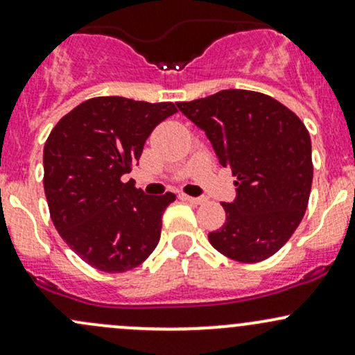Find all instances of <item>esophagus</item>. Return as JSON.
<instances>
[{
  "label": "esophagus",
  "instance_id": "obj_1",
  "mask_svg": "<svg viewBox=\"0 0 355 355\" xmlns=\"http://www.w3.org/2000/svg\"><path fill=\"white\" fill-rule=\"evenodd\" d=\"M184 200H186V201H189V203H191V205H201V203H205V198L186 196V194H184Z\"/></svg>",
  "mask_w": 355,
  "mask_h": 355
}]
</instances>
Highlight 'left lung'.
<instances>
[{
  "mask_svg": "<svg viewBox=\"0 0 355 355\" xmlns=\"http://www.w3.org/2000/svg\"><path fill=\"white\" fill-rule=\"evenodd\" d=\"M178 108L237 178V196L222 203L227 222L209 232V243L239 262L276 254L298 228L311 191V140L303 121L268 94L245 89H223Z\"/></svg>",
  "mask_w": 355,
  "mask_h": 355,
  "instance_id": "8db88e82",
  "label": "left lung"
}]
</instances>
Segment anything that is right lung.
Instances as JSON below:
<instances>
[{
    "label": "right lung",
    "instance_id": "add662e5",
    "mask_svg": "<svg viewBox=\"0 0 355 355\" xmlns=\"http://www.w3.org/2000/svg\"><path fill=\"white\" fill-rule=\"evenodd\" d=\"M178 113L174 103L91 98L59 120L44 147L51 218L83 261L125 272L154 252L162 215L176 194L148 196L123 181L152 130Z\"/></svg>",
    "mask_w": 355,
    "mask_h": 355
}]
</instances>
